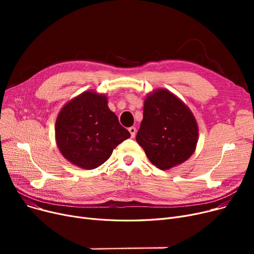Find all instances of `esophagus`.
I'll use <instances>...</instances> for the list:
<instances>
[{"label":"esophagus","mask_w":254,"mask_h":254,"mask_svg":"<svg viewBox=\"0 0 254 254\" xmlns=\"http://www.w3.org/2000/svg\"><path fill=\"white\" fill-rule=\"evenodd\" d=\"M128 131H129V134H130V137L134 138L135 135H136V127H130L128 128Z\"/></svg>","instance_id":"esophagus-1"}]
</instances>
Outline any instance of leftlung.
Segmentation results:
<instances>
[{
  "mask_svg": "<svg viewBox=\"0 0 254 254\" xmlns=\"http://www.w3.org/2000/svg\"><path fill=\"white\" fill-rule=\"evenodd\" d=\"M197 140L194 115L174 93L157 88L146 96L136 141L151 164L161 170L181 165L194 152Z\"/></svg>",
  "mask_w": 254,
  "mask_h": 254,
  "instance_id": "obj_1",
  "label": "left lung"
}]
</instances>
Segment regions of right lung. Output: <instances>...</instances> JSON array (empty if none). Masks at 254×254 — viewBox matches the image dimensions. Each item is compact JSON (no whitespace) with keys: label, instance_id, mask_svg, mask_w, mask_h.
<instances>
[{"label":"right lung","instance_id":"obj_1","mask_svg":"<svg viewBox=\"0 0 254 254\" xmlns=\"http://www.w3.org/2000/svg\"><path fill=\"white\" fill-rule=\"evenodd\" d=\"M130 134L120 126L103 93L86 90L66 103L56 122L57 145L66 161L85 170L100 167Z\"/></svg>","mask_w":254,"mask_h":254}]
</instances>
